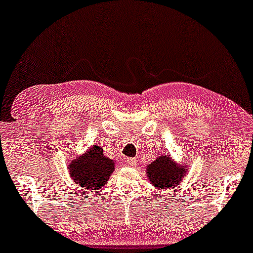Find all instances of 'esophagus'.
Instances as JSON below:
<instances>
[{
  "label": "esophagus",
  "instance_id": "34e87169",
  "mask_svg": "<svg viewBox=\"0 0 253 253\" xmlns=\"http://www.w3.org/2000/svg\"><path fill=\"white\" fill-rule=\"evenodd\" d=\"M126 162H127V165L132 166V167H136V166H137V160H136V159L127 158V159H126Z\"/></svg>",
  "mask_w": 253,
  "mask_h": 253
}]
</instances>
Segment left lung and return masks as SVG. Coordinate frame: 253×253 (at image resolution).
I'll use <instances>...</instances> for the list:
<instances>
[{"label":"left lung","instance_id":"obj_1","mask_svg":"<svg viewBox=\"0 0 253 253\" xmlns=\"http://www.w3.org/2000/svg\"><path fill=\"white\" fill-rule=\"evenodd\" d=\"M188 165L176 162L169 154H160L147 165L146 176L148 182L159 191L164 192L166 190H175L184 181L188 174Z\"/></svg>","mask_w":253,"mask_h":253}]
</instances>
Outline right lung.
<instances>
[{"label":"right lung","mask_w":253,"mask_h":253,"mask_svg":"<svg viewBox=\"0 0 253 253\" xmlns=\"http://www.w3.org/2000/svg\"><path fill=\"white\" fill-rule=\"evenodd\" d=\"M115 160L106 157L101 146L92 145L84 154L69 160V176L76 185L93 195L107 184L115 170Z\"/></svg>","instance_id":"add662e5"}]
</instances>
